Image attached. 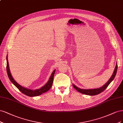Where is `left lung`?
Segmentation results:
<instances>
[{
    "mask_svg": "<svg viewBox=\"0 0 123 123\" xmlns=\"http://www.w3.org/2000/svg\"><path fill=\"white\" fill-rule=\"evenodd\" d=\"M117 63L116 66V67H115V69H114V70L113 73L112 75V76L111 77V78H110L108 81L107 82L104 86H103L100 88H97V89H83L79 88L77 87V86H75L73 84V87H74V88H75L76 89V90H77L78 91V92H80V93H83V94H86V95H89V96H95V95L98 94L100 93L101 92H103L104 90H105V89L109 85L110 83L113 81L115 76H116V74L117 72Z\"/></svg>",
    "mask_w": 123,
    "mask_h": 123,
    "instance_id": "left-lung-1",
    "label": "left lung"
}]
</instances>
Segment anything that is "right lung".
<instances>
[{
    "label": "right lung",
    "mask_w": 123,
    "mask_h": 123,
    "mask_svg": "<svg viewBox=\"0 0 123 123\" xmlns=\"http://www.w3.org/2000/svg\"><path fill=\"white\" fill-rule=\"evenodd\" d=\"M55 71H56V70L55 69L53 71L52 74H51L48 82H47V83L44 86L42 87L41 88L38 89H35V90H31V89H27V88L23 87L21 86V85H20L19 84H18V83L14 80V79H13L12 76V75L11 74V72L10 71L9 62H8V60H7V55L6 56V72H7V76H8L9 79L12 82V83L22 93L25 94L26 96H27L36 97V96H40V95L42 94L43 93H44V92H47V91H48L51 88V87L52 86L53 80H54V76Z\"/></svg>",
    "instance_id": "obj_1"
}]
</instances>
